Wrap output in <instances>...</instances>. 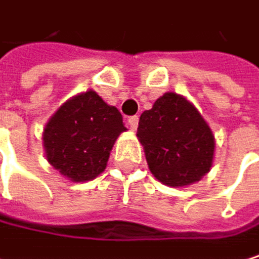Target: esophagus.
Masks as SVG:
<instances>
[{"mask_svg":"<svg viewBox=\"0 0 259 259\" xmlns=\"http://www.w3.org/2000/svg\"><path fill=\"white\" fill-rule=\"evenodd\" d=\"M138 116L137 115H134V116H128L127 118V124H128V127L132 128V131H137V127H138Z\"/></svg>","mask_w":259,"mask_h":259,"instance_id":"esophagus-1","label":"esophagus"}]
</instances>
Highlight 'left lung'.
I'll return each instance as SVG.
<instances>
[{"mask_svg":"<svg viewBox=\"0 0 259 259\" xmlns=\"http://www.w3.org/2000/svg\"><path fill=\"white\" fill-rule=\"evenodd\" d=\"M137 137L152 175L164 185H191L212 167V131L194 104L176 92L164 94L141 113Z\"/></svg>","mask_w":259,"mask_h":259,"instance_id":"left-lung-1","label":"left lung"}]
</instances>
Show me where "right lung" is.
<instances>
[{
    "instance_id": "right-lung-1",
    "label": "right lung",
    "mask_w": 259,
    "mask_h": 259,
    "mask_svg": "<svg viewBox=\"0 0 259 259\" xmlns=\"http://www.w3.org/2000/svg\"><path fill=\"white\" fill-rule=\"evenodd\" d=\"M124 131L119 110L89 89L63 103L47 122L42 135L47 161L72 182L91 181L104 171Z\"/></svg>"
}]
</instances>
